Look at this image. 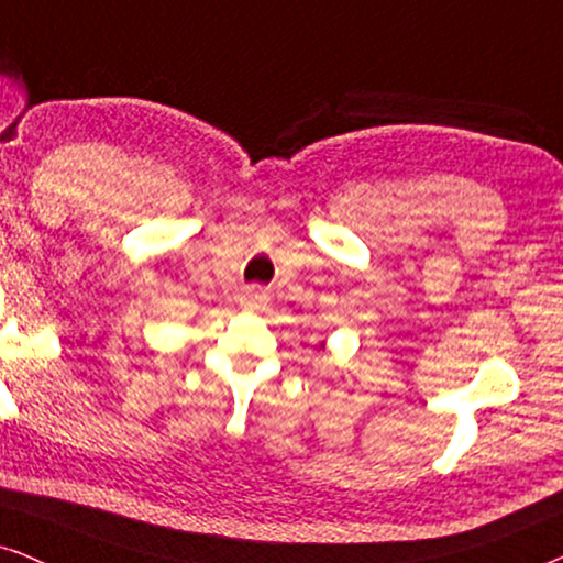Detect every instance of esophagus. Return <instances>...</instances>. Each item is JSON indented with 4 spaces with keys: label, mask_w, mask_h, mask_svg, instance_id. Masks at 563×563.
I'll return each mask as SVG.
<instances>
[{
    "label": "esophagus",
    "mask_w": 563,
    "mask_h": 563,
    "mask_svg": "<svg viewBox=\"0 0 563 563\" xmlns=\"http://www.w3.org/2000/svg\"><path fill=\"white\" fill-rule=\"evenodd\" d=\"M241 305L245 307V310H266L268 297L264 295V291H258V289H249L241 297Z\"/></svg>",
    "instance_id": "34e87169"
}]
</instances>
